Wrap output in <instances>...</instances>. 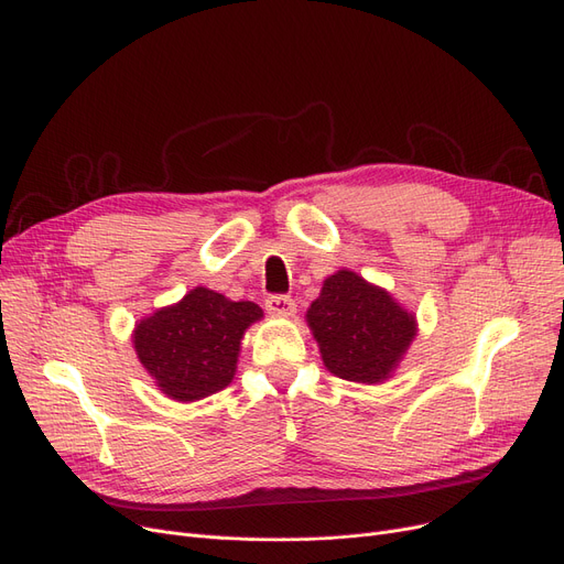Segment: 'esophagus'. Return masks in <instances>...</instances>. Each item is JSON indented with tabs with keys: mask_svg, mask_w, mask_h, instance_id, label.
<instances>
[{
	"mask_svg": "<svg viewBox=\"0 0 564 564\" xmlns=\"http://www.w3.org/2000/svg\"><path fill=\"white\" fill-rule=\"evenodd\" d=\"M264 308L272 315L290 317L294 311H297V304H294V300H290L288 294H270V297L264 300Z\"/></svg>",
	"mask_w": 564,
	"mask_h": 564,
	"instance_id": "esophagus-1",
	"label": "esophagus"
}]
</instances>
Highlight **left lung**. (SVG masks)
Returning a JSON list of instances; mask_svg holds the SVG:
<instances>
[{
    "instance_id": "left-lung-1",
    "label": "left lung",
    "mask_w": 564,
    "mask_h": 564,
    "mask_svg": "<svg viewBox=\"0 0 564 564\" xmlns=\"http://www.w3.org/2000/svg\"><path fill=\"white\" fill-rule=\"evenodd\" d=\"M306 319L324 366L340 379L364 383L387 379L416 336L411 313L347 270L324 281Z\"/></svg>"
}]
</instances>
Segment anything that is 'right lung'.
<instances>
[{
  "label": "right lung",
  "mask_w": 564,
  "mask_h": 564,
  "mask_svg": "<svg viewBox=\"0 0 564 564\" xmlns=\"http://www.w3.org/2000/svg\"><path fill=\"white\" fill-rule=\"evenodd\" d=\"M262 311L196 288L187 297L137 324L134 349L158 387L177 402H194L226 389L242 334Z\"/></svg>",
  "instance_id": "add662e5"
}]
</instances>
